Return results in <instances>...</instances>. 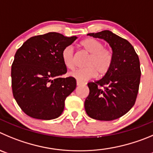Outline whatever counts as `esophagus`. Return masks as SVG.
I'll return each instance as SVG.
<instances>
[{
	"label": "esophagus",
	"instance_id": "34e87169",
	"mask_svg": "<svg viewBox=\"0 0 153 153\" xmlns=\"http://www.w3.org/2000/svg\"><path fill=\"white\" fill-rule=\"evenodd\" d=\"M76 84H77V85H78V86H80V85H83V82H81V81H76Z\"/></svg>",
	"mask_w": 153,
	"mask_h": 153
}]
</instances>
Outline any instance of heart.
Instances as JSON below:
<instances>
[{
    "label": "heart",
    "mask_w": 153,
    "mask_h": 153,
    "mask_svg": "<svg viewBox=\"0 0 153 153\" xmlns=\"http://www.w3.org/2000/svg\"><path fill=\"white\" fill-rule=\"evenodd\" d=\"M84 51L89 53L85 68H77L69 73L70 76L80 81H85L97 75H105L110 70L113 62V53L109 48H105L101 41L88 38L80 43ZM62 59L64 65L72 69L75 65V51L72 46H67L62 51Z\"/></svg>",
    "instance_id": "obj_1"
}]
</instances>
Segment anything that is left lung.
I'll return each mask as SVG.
<instances>
[{"instance_id":"obj_1","label":"left lung","mask_w":153,"mask_h":153,"mask_svg":"<svg viewBox=\"0 0 153 153\" xmlns=\"http://www.w3.org/2000/svg\"><path fill=\"white\" fill-rule=\"evenodd\" d=\"M88 35L104 39L113 53L110 70L101 79L89 82L90 93L85 102L88 116L112 121L123 116L134 105L140 81L138 55L129 41L105 30Z\"/></svg>"}]
</instances>
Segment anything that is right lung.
Returning a JSON list of instances; mask_svg holds the SVG:
<instances>
[{
    "label": "right lung",
    "instance_id": "1",
    "mask_svg": "<svg viewBox=\"0 0 153 153\" xmlns=\"http://www.w3.org/2000/svg\"><path fill=\"white\" fill-rule=\"evenodd\" d=\"M76 39L49 32L31 37L17 50L11 67L13 95L27 115L51 120L63 112L76 80L60 78L67 72L62 51Z\"/></svg>",
    "mask_w": 153,
    "mask_h": 153
}]
</instances>
